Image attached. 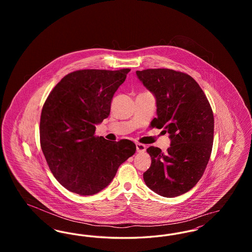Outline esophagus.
Instances as JSON below:
<instances>
[{
  "label": "esophagus",
  "instance_id": "obj_1",
  "mask_svg": "<svg viewBox=\"0 0 252 252\" xmlns=\"http://www.w3.org/2000/svg\"><path fill=\"white\" fill-rule=\"evenodd\" d=\"M136 148H137V152L139 153H144V151L146 150V146L143 144H136Z\"/></svg>",
  "mask_w": 252,
  "mask_h": 252
}]
</instances>
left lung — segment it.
Wrapping results in <instances>:
<instances>
[{
    "label": "left lung",
    "mask_w": 252,
    "mask_h": 252,
    "mask_svg": "<svg viewBox=\"0 0 252 252\" xmlns=\"http://www.w3.org/2000/svg\"><path fill=\"white\" fill-rule=\"evenodd\" d=\"M136 74L156 98L152 127L164 128L171 140L166 153L150 146L151 165L144 180L153 192L175 197L190 191L209 162L215 121L211 105L197 82L187 73L147 69Z\"/></svg>",
    "instance_id": "8db88e82"
}]
</instances>
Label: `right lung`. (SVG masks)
Segmentation results:
<instances>
[{
    "mask_svg": "<svg viewBox=\"0 0 252 252\" xmlns=\"http://www.w3.org/2000/svg\"><path fill=\"white\" fill-rule=\"evenodd\" d=\"M129 72H71L53 89L43 105L41 149L54 177L70 192L92 195L102 191L136 151L129 140L111 142L94 136L96 125L108 118L112 97Z\"/></svg>",
    "mask_w": 252,
    "mask_h": 252,
    "instance_id": "add662e5",
    "label": "right lung"
}]
</instances>
